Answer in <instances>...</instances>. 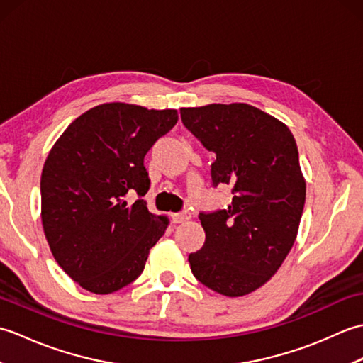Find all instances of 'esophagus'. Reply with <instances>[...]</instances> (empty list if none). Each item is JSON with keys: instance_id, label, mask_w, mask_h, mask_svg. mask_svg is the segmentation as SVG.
<instances>
[{"instance_id": "1", "label": "esophagus", "mask_w": 363, "mask_h": 363, "mask_svg": "<svg viewBox=\"0 0 363 363\" xmlns=\"http://www.w3.org/2000/svg\"><path fill=\"white\" fill-rule=\"evenodd\" d=\"M172 220H173V223H184V221L190 220V213L187 211L179 212V213H173Z\"/></svg>"}]
</instances>
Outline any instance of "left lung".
<instances>
[{"label": "left lung", "instance_id": "8db88e82", "mask_svg": "<svg viewBox=\"0 0 363 363\" xmlns=\"http://www.w3.org/2000/svg\"><path fill=\"white\" fill-rule=\"evenodd\" d=\"M181 120L212 151V186L233 187L225 209L201 212L203 248L191 273L225 296H243L269 281L287 257L306 203L295 137L282 121L245 103L184 107Z\"/></svg>", "mask_w": 363, "mask_h": 363}]
</instances>
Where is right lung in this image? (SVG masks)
I'll return each instance as SVG.
<instances>
[{"label": "right lung", "instance_id": "right-lung-1", "mask_svg": "<svg viewBox=\"0 0 363 363\" xmlns=\"http://www.w3.org/2000/svg\"><path fill=\"white\" fill-rule=\"evenodd\" d=\"M176 123L174 109L106 103L54 143L40 179L42 225L54 259L82 289L107 295L134 282L165 234L168 220L143 199L151 184L143 159Z\"/></svg>", "mask_w": 363, "mask_h": 363}]
</instances>
